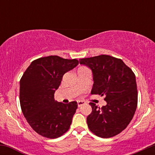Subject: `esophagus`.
I'll return each instance as SVG.
<instances>
[{"label": "esophagus", "instance_id": "34e87169", "mask_svg": "<svg viewBox=\"0 0 155 155\" xmlns=\"http://www.w3.org/2000/svg\"><path fill=\"white\" fill-rule=\"evenodd\" d=\"M77 104H78V106L80 107V106H81L82 105L85 104V102L83 101H77Z\"/></svg>", "mask_w": 155, "mask_h": 155}]
</instances>
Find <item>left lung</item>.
Here are the masks:
<instances>
[{
	"instance_id": "obj_1",
	"label": "left lung",
	"mask_w": 155,
	"mask_h": 155,
	"mask_svg": "<svg viewBox=\"0 0 155 155\" xmlns=\"http://www.w3.org/2000/svg\"><path fill=\"white\" fill-rule=\"evenodd\" d=\"M92 73L91 94L104 95L106 105L97 108L90 103L92 112L87 117L89 129L101 138H111L124 130L137 108L136 76L121 59L102 54L79 59Z\"/></svg>"
}]
</instances>
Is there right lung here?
Instances as JSON below:
<instances>
[{
    "label": "right lung",
    "instance_id": "add662e5",
    "mask_svg": "<svg viewBox=\"0 0 155 155\" xmlns=\"http://www.w3.org/2000/svg\"><path fill=\"white\" fill-rule=\"evenodd\" d=\"M79 65L76 59L49 56L34 60L19 81V101L24 117L37 133L49 138L61 136L70 127L78 107L54 100L65 73Z\"/></svg>",
    "mask_w": 155,
    "mask_h": 155
}]
</instances>
